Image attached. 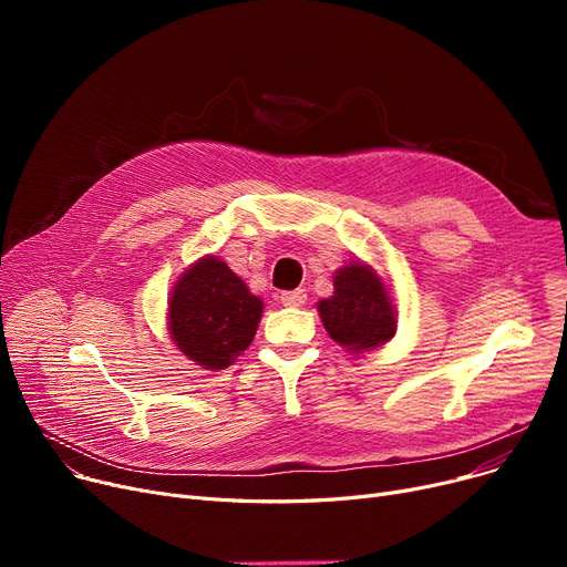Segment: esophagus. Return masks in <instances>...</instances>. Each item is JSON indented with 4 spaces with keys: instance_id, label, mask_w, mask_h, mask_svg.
<instances>
[{
    "instance_id": "1",
    "label": "esophagus",
    "mask_w": 567,
    "mask_h": 567,
    "mask_svg": "<svg viewBox=\"0 0 567 567\" xmlns=\"http://www.w3.org/2000/svg\"><path fill=\"white\" fill-rule=\"evenodd\" d=\"M280 301H282V306H289V308H301L308 301V293H306V289L282 291L280 293Z\"/></svg>"
}]
</instances>
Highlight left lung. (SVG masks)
Here are the masks:
<instances>
[{"label":"left lung","mask_w":567,"mask_h":567,"mask_svg":"<svg viewBox=\"0 0 567 567\" xmlns=\"http://www.w3.org/2000/svg\"><path fill=\"white\" fill-rule=\"evenodd\" d=\"M333 296L317 303L323 329L351 353L379 349L398 331L389 285L370 264L351 261L336 271Z\"/></svg>","instance_id":"8db88e82"}]
</instances>
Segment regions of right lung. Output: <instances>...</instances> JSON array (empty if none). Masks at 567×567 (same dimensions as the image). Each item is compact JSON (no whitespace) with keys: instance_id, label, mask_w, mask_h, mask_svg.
<instances>
[{"instance_id":"right-lung-1","label":"right lung","mask_w":567,"mask_h":567,"mask_svg":"<svg viewBox=\"0 0 567 567\" xmlns=\"http://www.w3.org/2000/svg\"><path fill=\"white\" fill-rule=\"evenodd\" d=\"M264 312L261 299L216 255L197 259L169 293L174 344L204 370H225L246 351Z\"/></svg>"}]
</instances>
